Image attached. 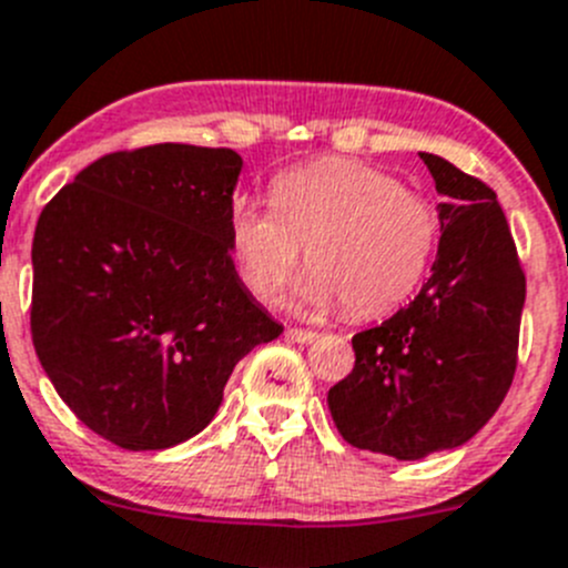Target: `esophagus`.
<instances>
[{"instance_id":"obj_1","label":"esophagus","mask_w":568,"mask_h":568,"mask_svg":"<svg viewBox=\"0 0 568 568\" xmlns=\"http://www.w3.org/2000/svg\"><path fill=\"white\" fill-rule=\"evenodd\" d=\"M285 336H288L291 342H296V344H311L316 338V333L314 331H302V327H288V331H285Z\"/></svg>"}]
</instances>
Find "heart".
I'll list each match as a JSON object with an SVG mask.
<instances>
[{"label": "heart", "instance_id": "1", "mask_svg": "<svg viewBox=\"0 0 568 568\" xmlns=\"http://www.w3.org/2000/svg\"><path fill=\"white\" fill-rule=\"evenodd\" d=\"M268 206L237 199L230 246L260 302H277L305 248L296 288L305 311L342 305L347 320L395 311L423 283L439 243V212L423 193L353 159H320L280 173Z\"/></svg>", "mask_w": 568, "mask_h": 568}]
</instances>
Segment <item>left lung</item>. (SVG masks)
Segmentation results:
<instances>
[{
  "mask_svg": "<svg viewBox=\"0 0 568 568\" xmlns=\"http://www.w3.org/2000/svg\"><path fill=\"white\" fill-rule=\"evenodd\" d=\"M420 159L443 195L434 274L415 302L353 336L356 367L327 392L338 434L395 459L457 448L496 415L527 296L496 193L443 156Z\"/></svg>",
  "mask_w": 568,
  "mask_h": 568,
  "instance_id": "8db88e82",
  "label": "left lung"
}]
</instances>
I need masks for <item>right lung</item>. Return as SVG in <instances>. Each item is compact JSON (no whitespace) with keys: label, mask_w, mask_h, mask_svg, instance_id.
<instances>
[{"label":"right lung","mask_w":568,"mask_h":568,"mask_svg":"<svg viewBox=\"0 0 568 568\" xmlns=\"http://www.w3.org/2000/svg\"><path fill=\"white\" fill-rule=\"evenodd\" d=\"M241 168L232 148L105 153L41 210L36 356L78 420L120 448L199 434L235 364L283 333L232 260Z\"/></svg>","instance_id":"1"}]
</instances>
